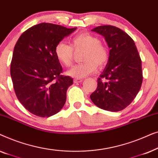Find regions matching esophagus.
Listing matches in <instances>:
<instances>
[{"mask_svg": "<svg viewBox=\"0 0 158 158\" xmlns=\"http://www.w3.org/2000/svg\"><path fill=\"white\" fill-rule=\"evenodd\" d=\"M83 81V79H80V78H75L74 79V83H81V82Z\"/></svg>", "mask_w": 158, "mask_h": 158, "instance_id": "esophagus-1", "label": "esophagus"}]
</instances>
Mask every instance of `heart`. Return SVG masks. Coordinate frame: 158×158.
Segmentation results:
<instances>
[{
  "label": "heart",
  "mask_w": 158,
  "mask_h": 158,
  "mask_svg": "<svg viewBox=\"0 0 158 158\" xmlns=\"http://www.w3.org/2000/svg\"><path fill=\"white\" fill-rule=\"evenodd\" d=\"M73 49H84L83 62L73 67L68 74L81 78L96 72L98 65L102 68L107 63L109 54L106 47L101 43L100 39L88 33H83L72 39V46L63 41L56 44L55 53L57 59L67 67L73 63Z\"/></svg>",
  "instance_id": "b5f03b06"
}]
</instances>
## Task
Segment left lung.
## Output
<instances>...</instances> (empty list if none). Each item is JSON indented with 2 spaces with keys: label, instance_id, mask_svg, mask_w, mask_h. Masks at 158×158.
<instances>
[{
  "label": "left lung",
  "instance_id": "left-lung-1",
  "mask_svg": "<svg viewBox=\"0 0 158 158\" xmlns=\"http://www.w3.org/2000/svg\"><path fill=\"white\" fill-rule=\"evenodd\" d=\"M104 36L109 61L90 95L95 105L106 111H119L130 104L141 88L142 60L135 42L119 28L100 26L91 30Z\"/></svg>",
  "mask_w": 158,
  "mask_h": 158
}]
</instances>
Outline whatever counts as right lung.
Returning a JSON list of instances; mask_svg holds the SVG:
<instances>
[{"mask_svg": "<svg viewBox=\"0 0 158 158\" xmlns=\"http://www.w3.org/2000/svg\"><path fill=\"white\" fill-rule=\"evenodd\" d=\"M76 29L39 23L26 30L17 41L10 63V76L17 98L30 113L49 117L64 106L67 90L73 80L61 75L62 68L55 48Z\"/></svg>", "mask_w": 158, "mask_h": 158, "instance_id": "obj_1", "label": "right lung"}]
</instances>
